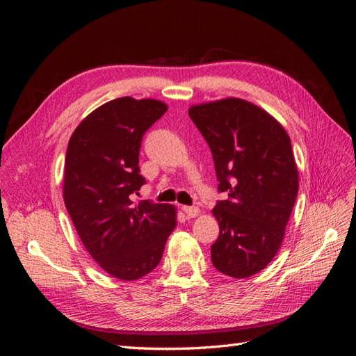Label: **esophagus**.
Returning a JSON list of instances; mask_svg holds the SVG:
<instances>
[{
	"mask_svg": "<svg viewBox=\"0 0 356 356\" xmlns=\"http://www.w3.org/2000/svg\"><path fill=\"white\" fill-rule=\"evenodd\" d=\"M182 211L186 212L188 218H196L197 215L200 213V209L197 207H182Z\"/></svg>",
	"mask_w": 356,
	"mask_h": 356,
	"instance_id": "esophagus-1",
	"label": "esophagus"
}]
</instances>
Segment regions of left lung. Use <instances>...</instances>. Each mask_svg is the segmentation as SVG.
<instances>
[{
	"instance_id": "1",
	"label": "left lung",
	"mask_w": 356,
	"mask_h": 356,
	"mask_svg": "<svg viewBox=\"0 0 356 356\" xmlns=\"http://www.w3.org/2000/svg\"><path fill=\"white\" fill-rule=\"evenodd\" d=\"M188 115L227 195L212 209L220 224L212 264L222 275L250 277L277 254L294 208L298 169L291 139L273 115L239 98L191 105Z\"/></svg>"
}]
</instances>
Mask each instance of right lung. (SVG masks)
I'll return each mask as SVG.
<instances>
[{
    "mask_svg": "<svg viewBox=\"0 0 356 356\" xmlns=\"http://www.w3.org/2000/svg\"><path fill=\"white\" fill-rule=\"evenodd\" d=\"M166 110L157 99L117 98L84 117L68 143L67 211L86 251L120 281L154 270L177 227L174 204L131 200L145 182L138 166L143 136Z\"/></svg>",
    "mask_w": 356,
    "mask_h": 356,
    "instance_id": "1",
    "label": "right lung"
}]
</instances>
